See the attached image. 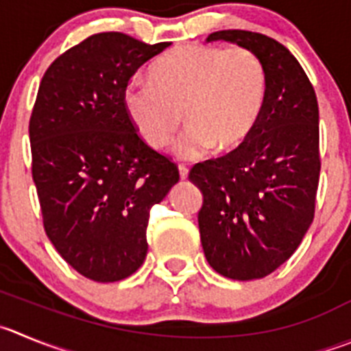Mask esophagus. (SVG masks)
I'll return each mask as SVG.
<instances>
[{"label": "esophagus", "instance_id": "1", "mask_svg": "<svg viewBox=\"0 0 351 351\" xmlns=\"http://www.w3.org/2000/svg\"><path fill=\"white\" fill-rule=\"evenodd\" d=\"M178 173H180V178H182V180L189 178V168H186V166L180 165L178 166Z\"/></svg>", "mask_w": 351, "mask_h": 351}]
</instances>
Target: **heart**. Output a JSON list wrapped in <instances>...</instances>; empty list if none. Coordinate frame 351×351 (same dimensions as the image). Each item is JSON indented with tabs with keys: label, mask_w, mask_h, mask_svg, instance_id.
Segmentation results:
<instances>
[{
	"label": "heart",
	"mask_w": 351,
	"mask_h": 351,
	"mask_svg": "<svg viewBox=\"0 0 351 351\" xmlns=\"http://www.w3.org/2000/svg\"><path fill=\"white\" fill-rule=\"evenodd\" d=\"M265 100L267 69L242 47H178L150 67V81L133 77L123 90L124 112L152 149L168 147L185 116L189 126L175 147L182 159H199L215 147L218 152L241 147Z\"/></svg>",
	"instance_id": "1"
}]
</instances>
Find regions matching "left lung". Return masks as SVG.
Segmentation results:
<instances>
[{
	"instance_id": "obj_1",
	"label": "left lung",
	"mask_w": 351,
	"mask_h": 351,
	"mask_svg": "<svg viewBox=\"0 0 351 351\" xmlns=\"http://www.w3.org/2000/svg\"><path fill=\"white\" fill-rule=\"evenodd\" d=\"M206 41L250 48L267 69V100L247 140L189 175L202 192L197 218L208 263L228 279H261L289 260L313 221L319 104L300 62L279 41L239 29Z\"/></svg>"
}]
</instances>
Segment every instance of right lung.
I'll return each instance as SVG.
<instances>
[{"instance_id":"1","label":"right lung","mask_w":351,"mask_h":351,"mask_svg":"<svg viewBox=\"0 0 351 351\" xmlns=\"http://www.w3.org/2000/svg\"><path fill=\"white\" fill-rule=\"evenodd\" d=\"M168 47L100 32L60 55L39 84L29 138L43 225L58 254L97 282L142 267L150 208L180 180L123 106L131 76Z\"/></svg>"}]
</instances>
